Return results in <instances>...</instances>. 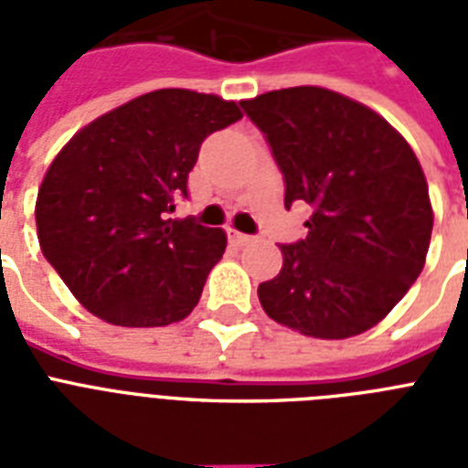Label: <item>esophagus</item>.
<instances>
[{
	"instance_id": "34e87169",
	"label": "esophagus",
	"mask_w": 468,
	"mask_h": 468,
	"mask_svg": "<svg viewBox=\"0 0 468 468\" xmlns=\"http://www.w3.org/2000/svg\"><path fill=\"white\" fill-rule=\"evenodd\" d=\"M233 242L238 245V248H245V245H250V242H255V238L245 233H233Z\"/></svg>"
}]
</instances>
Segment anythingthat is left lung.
Listing matches in <instances>:
<instances>
[{"mask_svg": "<svg viewBox=\"0 0 468 468\" xmlns=\"http://www.w3.org/2000/svg\"><path fill=\"white\" fill-rule=\"evenodd\" d=\"M286 182L284 206H311L306 240L257 289L264 313L308 337L345 340L391 313L428 257L435 213L408 141L369 106L325 87L242 101Z\"/></svg>", "mask_w": 468, "mask_h": 468, "instance_id": "left-lung-1", "label": "left lung"}]
</instances>
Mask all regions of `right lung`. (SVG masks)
Listing matches in <instances>:
<instances>
[{
	"mask_svg": "<svg viewBox=\"0 0 468 468\" xmlns=\"http://www.w3.org/2000/svg\"><path fill=\"white\" fill-rule=\"evenodd\" d=\"M242 119L238 101L155 90L80 128L50 162L36 228L46 260L97 318L179 323L226 252L220 228L169 218L206 135Z\"/></svg>",
	"mask_w": 468,
	"mask_h": 468,
	"instance_id": "right-lung-1",
	"label": "right lung"
}]
</instances>
